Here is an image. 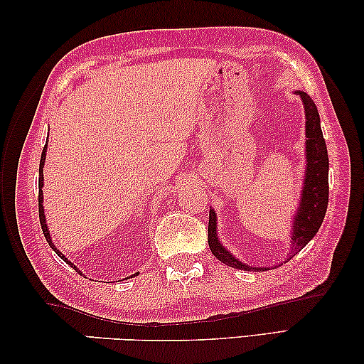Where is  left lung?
<instances>
[{
  "mask_svg": "<svg viewBox=\"0 0 364 364\" xmlns=\"http://www.w3.org/2000/svg\"><path fill=\"white\" fill-rule=\"evenodd\" d=\"M306 111V178L303 186L300 210L294 219V237H291V256L316 235L321 224L324 221L327 201H329V156L327 146L321 130L319 112L311 97L299 92ZM208 243L213 255L224 264L242 271H259V267H252L240 263L229 252L219 245L216 237V214L210 210V224H208Z\"/></svg>",
  "mask_w": 364,
  "mask_h": 364,
  "instance_id": "1",
  "label": "left lung"
}]
</instances>
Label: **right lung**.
Wrapping results in <instances>:
<instances>
[{
    "instance_id": "1",
    "label": "right lung",
    "mask_w": 364,
    "mask_h": 364,
    "mask_svg": "<svg viewBox=\"0 0 364 364\" xmlns=\"http://www.w3.org/2000/svg\"><path fill=\"white\" fill-rule=\"evenodd\" d=\"M45 156H46V145L43 146V151H41V159H40V176H38V187H40V190H38V216H40V224H41V230H43V235H45V238H46V242L50 243V247L55 250V252L58 253V256L59 258H63L65 263H68L70 267H74V269L77 271V267L70 263V261H68L63 256V253L59 252V250H56L55 248V245H53L51 243V237H50V232H48V228H46V224H45V214H43V196H41V187H43V164H45ZM79 272V271H77ZM135 276V274H134Z\"/></svg>"
}]
</instances>
